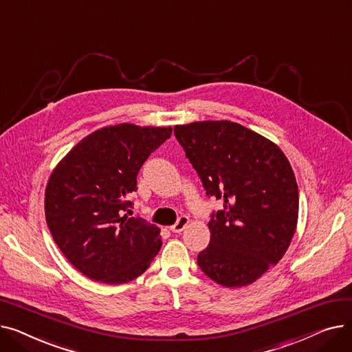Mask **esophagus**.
<instances>
[{"mask_svg": "<svg viewBox=\"0 0 352 352\" xmlns=\"http://www.w3.org/2000/svg\"><path fill=\"white\" fill-rule=\"evenodd\" d=\"M188 223H190V218L187 217V215H181L178 219H177V223L174 224V226H171V231L173 232H181L184 228H186L187 226H188Z\"/></svg>", "mask_w": 352, "mask_h": 352, "instance_id": "esophagus-1", "label": "esophagus"}]
</instances>
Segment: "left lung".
Here are the masks:
<instances>
[{
    "mask_svg": "<svg viewBox=\"0 0 352 352\" xmlns=\"http://www.w3.org/2000/svg\"><path fill=\"white\" fill-rule=\"evenodd\" d=\"M174 134L207 195L224 201L197 256L201 271L228 288L252 284L281 260L297 228L298 186L287 157L231 121L175 125Z\"/></svg>",
    "mask_w": 352,
    "mask_h": 352,
    "instance_id": "1",
    "label": "left lung"
}]
</instances>
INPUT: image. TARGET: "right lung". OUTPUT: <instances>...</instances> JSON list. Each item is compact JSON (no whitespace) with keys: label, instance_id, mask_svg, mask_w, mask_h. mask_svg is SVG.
I'll use <instances>...</instances> for the list:
<instances>
[{"label":"right lung","instance_id":"1","mask_svg":"<svg viewBox=\"0 0 352 352\" xmlns=\"http://www.w3.org/2000/svg\"><path fill=\"white\" fill-rule=\"evenodd\" d=\"M171 126L118 124L87 135L60 161L45 188V219L55 244L89 280L124 284L158 254L160 228L131 215L126 197Z\"/></svg>","mask_w":352,"mask_h":352}]
</instances>
